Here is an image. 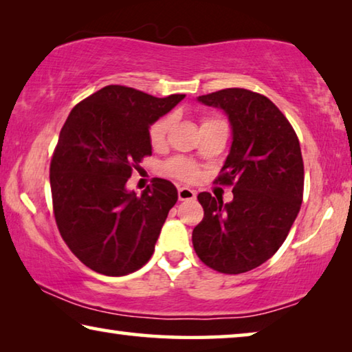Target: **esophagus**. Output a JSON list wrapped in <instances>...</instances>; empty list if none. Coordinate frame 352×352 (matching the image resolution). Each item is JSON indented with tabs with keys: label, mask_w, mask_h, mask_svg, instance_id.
Returning <instances> with one entry per match:
<instances>
[{
	"label": "esophagus",
	"mask_w": 352,
	"mask_h": 352,
	"mask_svg": "<svg viewBox=\"0 0 352 352\" xmlns=\"http://www.w3.org/2000/svg\"><path fill=\"white\" fill-rule=\"evenodd\" d=\"M195 190L194 189H189V188H178V199L182 201L184 200H194L195 199Z\"/></svg>",
	"instance_id": "esophagus-1"
}]
</instances>
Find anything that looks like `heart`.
Wrapping results in <instances>:
<instances>
[{"label":"heart","instance_id":"b5f03b06","mask_svg":"<svg viewBox=\"0 0 352 352\" xmlns=\"http://www.w3.org/2000/svg\"><path fill=\"white\" fill-rule=\"evenodd\" d=\"M214 122H220V121H217V119H205L204 124H201V127ZM170 126H172V116H163L160 118L157 122L152 124L151 130H148V140H151L153 147H162L164 144L166 138H168ZM164 169L169 175L180 178V180H184V182H192L199 175V169L195 168L192 163L188 162V160L180 158V157L169 160V162L164 164Z\"/></svg>","mask_w":352,"mask_h":352}]
</instances>
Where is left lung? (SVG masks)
<instances>
[{
    "mask_svg": "<svg viewBox=\"0 0 352 352\" xmlns=\"http://www.w3.org/2000/svg\"><path fill=\"white\" fill-rule=\"evenodd\" d=\"M197 100L228 116L233 141L216 182L233 184V200L199 194L205 216L192 231V245L212 270L245 273L278 252L300 212V141L287 118L259 93L226 88Z\"/></svg>",
    "mask_w": 352,
    "mask_h": 352,
    "instance_id": "obj_1",
    "label": "left lung"
}]
</instances>
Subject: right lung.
<instances>
[{
    "instance_id": "add662e5",
    "label": "right lung",
    "mask_w": 352,
    "mask_h": 352,
    "mask_svg": "<svg viewBox=\"0 0 352 352\" xmlns=\"http://www.w3.org/2000/svg\"><path fill=\"white\" fill-rule=\"evenodd\" d=\"M184 99L109 85L71 110L51 160L57 228L82 264L107 276L141 269L177 204V188L155 178L136 195L126 183L152 155L148 129Z\"/></svg>"
}]
</instances>
